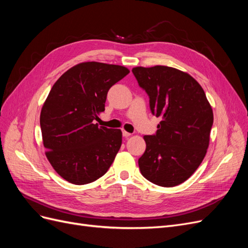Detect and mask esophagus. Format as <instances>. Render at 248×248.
Here are the masks:
<instances>
[{
    "label": "esophagus",
    "mask_w": 248,
    "mask_h": 248,
    "mask_svg": "<svg viewBox=\"0 0 248 248\" xmlns=\"http://www.w3.org/2000/svg\"><path fill=\"white\" fill-rule=\"evenodd\" d=\"M123 137L124 138H128V137H130L131 136V133H129V132H127V131H125V130H123Z\"/></svg>",
    "instance_id": "34e87169"
}]
</instances>
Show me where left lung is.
I'll use <instances>...</instances> for the list:
<instances>
[{"instance_id":"1","label":"left lung","mask_w":248,"mask_h":248,"mask_svg":"<svg viewBox=\"0 0 248 248\" xmlns=\"http://www.w3.org/2000/svg\"><path fill=\"white\" fill-rule=\"evenodd\" d=\"M132 73L148 94L150 109L161 121L156 134L145 136L141 175L172 187L186 181L207 153L213 111L204 90L188 73L172 67H134Z\"/></svg>"}]
</instances>
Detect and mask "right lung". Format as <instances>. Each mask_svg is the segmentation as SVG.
I'll return each instance as SVG.
<instances>
[{
	"mask_svg": "<svg viewBox=\"0 0 248 248\" xmlns=\"http://www.w3.org/2000/svg\"><path fill=\"white\" fill-rule=\"evenodd\" d=\"M129 73L124 66L84 62L52 86L40 114L46 155L66 181L77 185L102 177L122 145V131L94 123L111 86Z\"/></svg>",
	"mask_w": 248,
	"mask_h": 248,
	"instance_id": "right-lung-1",
	"label": "right lung"
}]
</instances>
